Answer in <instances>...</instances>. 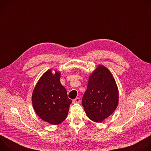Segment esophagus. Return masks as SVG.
<instances>
[{
    "label": "esophagus",
    "instance_id": "1",
    "mask_svg": "<svg viewBox=\"0 0 151 151\" xmlns=\"http://www.w3.org/2000/svg\"><path fill=\"white\" fill-rule=\"evenodd\" d=\"M80 98H76V99H74L73 101V103H80Z\"/></svg>",
    "mask_w": 151,
    "mask_h": 151
}]
</instances>
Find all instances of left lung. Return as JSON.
Here are the masks:
<instances>
[{
    "instance_id": "8db88e82",
    "label": "left lung",
    "mask_w": 151,
    "mask_h": 151,
    "mask_svg": "<svg viewBox=\"0 0 151 151\" xmlns=\"http://www.w3.org/2000/svg\"><path fill=\"white\" fill-rule=\"evenodd\" d=\"M119 103V91L109 70L99 65L89 76L88 88L82 98V106L88 118L102 122L116 110Z\"/></svg>"
}]
</instances>
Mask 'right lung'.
<instances>
[{
	"instance_id": "add662e5",
	"label": "right lung",
	"mask_w": 151,
	"mask_h": 151,
	"mask_svg": "<svg viewBox=\"0 0 151 151\" xmlns=\"http://www.w3.org/2000/svg\"><path fill=\"white\" fill-rule=\"evenodd\" d=\"M50 69L38 81L32 95L33 107L40 118L52 125H59L66 118L72 101L61 85V73Z\"/></svg>"
}]
</instances>
